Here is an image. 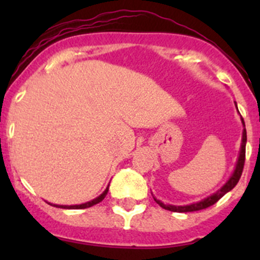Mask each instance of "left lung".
Wrapping results in <instances>:
<instances>
[{
    "instance_id": "left-lung-1",
    "label": "left lung",
    "mask_w": 260,
    "mask_h": 260,
    "mask_svg": "<svg viewBox=\"0 0 260 260\" xmlns=\"http://www.w3.org/2000/svg\"><path fill=\"white\" fill-rule=\"evenodd\" d=\"M235 107H237V103H235ZM238 109V107H237ZM242 123H243V136H242V145H240V152H239V157H238L237 165H235L234 172L232 174V176L229 177V180L222 185V187H220L216 192H214L212 195L208 196V198L203 199L201 201H198V203L190 204V205H183V206H177V205H170V204H165L162 203L161 200H157L156 198L153 196L154 201L161 206L162 209H166V210L174 211V212H190V211H198V210H203V209L209 208V206L214 205L217 200L222 198L226 192H229L230 190L235 187L238 182H239L240 176H242V172L244 169V162H245V145H246V129H245V123H244V119L242 118Z\"/></svg>"
}]
</instances>
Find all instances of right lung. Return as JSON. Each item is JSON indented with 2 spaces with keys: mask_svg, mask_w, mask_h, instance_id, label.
Masks as SVG:
<instances>
[{
  "mask_svg": "<svg viewBox=\"0 0 260 260\" xmlns=\"http://www.w3.org/2000/svg\"><path fill=\"white\" fill-rule=\"evenodd\" d=\"M108 190H109V185L107 186V188L103 191V193H101V195H99L98 198L93 199V200L88 201V203L80 204V205H56V204H50V203L49 204L51 206H55V208H61V209H86V208H90V206L96 205V204L101 203V201L103 200L104 198H106L107 193H108Z\"/></svg>",
  "mask_w": 260,
  "mask_h": 260,
  "instance_id": "right-lung-1",
  "label": "right lung"
}]
</instances>
